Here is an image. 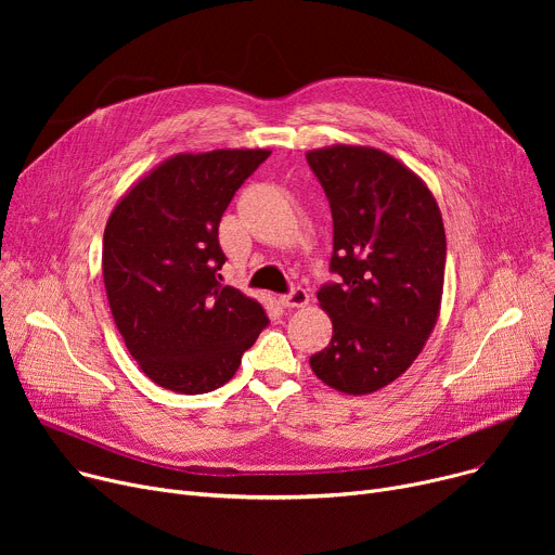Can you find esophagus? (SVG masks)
I'll list each match as a JSON object with an SVG mask.
<instances>
[{"instance_id":"34e87169","label":"esophagus","mask_w":555,"mask_h":555,"mask_svg":"<svg viewBox=\"0 0 555 555\" xmlns=\"http://www.w3.org/2000/svg\"><path fill=\"white\" fill-rule=\"evenodd\" d=\"M308 301H310V295L306 293L304 287H295L293 293L281 297V304H283L285 308H304V306H308Z\"/></svg>"}]
</instances>
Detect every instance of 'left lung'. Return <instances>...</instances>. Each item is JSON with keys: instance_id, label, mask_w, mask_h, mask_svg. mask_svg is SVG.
Returning <instances> with one entry per match:
<instances>
[{"instance_id": "1", "label": "left lung", "mask_w": 555, "mask_h": 555, "mask_svg": "<svg viewBox=\"0 0 555 555\" xmlns=\"http://www.w3.org/2000/svg\"><path fill=\"white\" fill-rule=\"evenodd\" d=\"M306 159L331 202V270L341 276L317 293L333 339L310 366L331 389L366 396L414 364L439 322L441 209L412 168L371 145L333 143Z\"/></svg>"}]
</instances>
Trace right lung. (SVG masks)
<instances>
[{
	"label": "right lung",
	"mask_w": 555,
	"mask_h": 555,
	"mask_svg": "<svg viewBox=\"0 0 555 555\" xmlns=\"http://www.w3.org/2000/svg\"><path fill=\"white\" fill-rule=\"evenodd\" d=\"M268 149L180 153L114 204L103 283L114 324L139 369L175 393H207L236 375L268 326L262 306L222 285L218 224Z\"/></svg>",
	"instance_id": "add662e5"
}]
</instances>
